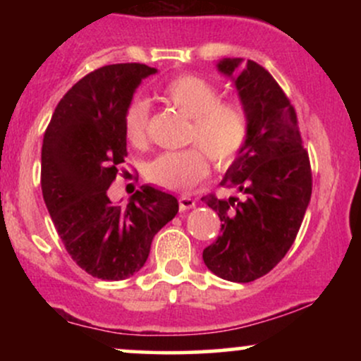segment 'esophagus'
Instances as JSON below:
<instances>
[{
    "instance_id": "1",
    "label": "esophagus",
    "mask_w": 361,
    "mask_h": 361,
    "mask_svg": "<svg viewBox=\"0 0 361 361\" xmlns=\"http://www.w3.org/2000/svg\"><path fill=\"white\" fill-rule=\"evenodd\" d=\"M195 204H197V202H195L192 197H186V195H181V197L178 198V205H180V210L193 209Z\"/></svg>"
}]
</instances>
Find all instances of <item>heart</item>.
Listing matches in <instances>:
<instances>
[{"label":"heart","mask_w":361,"mask_h":361,"mask_svg":"<svg viewBox=\"0 0 361 361\" xmlns=\"http://www.w3.org/2000/svg\"><path fill=\"white\" fill-rule=\"evenodd\" d=\"M161 98L190 118L186 142L195 146L157 154L144 168L149 183L164 190H190L209 171V157L217 166L233 163L250 134V120L238 102L221 100L219 90L197 74H180L161 88ZM151 109L144 98L128 102L122 126L128 142L146 146Z\"/></svg>","instance_id":"1"}]
</instances>
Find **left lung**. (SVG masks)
Segmentation results:
<instances>
[{
  "mask_svg": "<svg viewBox=\"0 0 361 361\" xmlns=\"http://www.w3.org/2000/svg\"><path fill=\"white\" fill-rule=\"evenodd\" d=\"M239 62L221 61L219 69L235 74L250 134L221 181L235 195L202 198L222 222L204 261L221 279L247 283L271 271L292 247L312 193V171L285 91L258 62L247 61L238 73Z\"/></svg>",
  "mask_w": 361,
  "mask_h": 361,
  "instance_id": "8db88e82",
  "label": "left lung"
}]
</instances>
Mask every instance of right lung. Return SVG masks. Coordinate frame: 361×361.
I'll return each mask as SVG.
<instances>
[{"mask_svg": "<svg viewBox=\"0 0 361 361\" xmlns=\"http://www.w3.org/2000/svg\"><path fill=\"white\" fill-rule=\"evenodd\" d=\"M156 69L111 64L86 74L62 97L42 142L44 202L66 251L91 276L123 280L146 263L157 231L178 214L173 195L140 186L127 207L109 188L127 156L123 111Z\"/></svg>", "mask_w": 361, "mask_h": 361, "instance_id": "right-lung-1", "label": "right lung"}]
</instances>
